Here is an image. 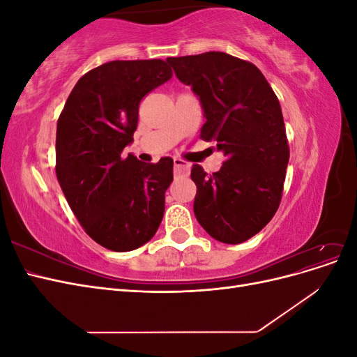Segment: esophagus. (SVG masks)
<instances>
[{"label":"esophagus","instance_id":"obj_1","mask_svg":"<svg viewBox=\"0 0 357 357\" xmlns=\"http://www.w3.org/2000/svg\"><path fill=\"white\" fill-rule=\"evenodd\" d=\"M174 172L177 176H189L190 164L181 159H174Z\"/></svg>","mask_w":357,"mask_h":357}]
</instances>
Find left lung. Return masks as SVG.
<instances>
[{
	"label": "left lung",
	"mask_w": 357,
	"mask_h": 357,
	"mask_svg": "<svg viewBox=\"0 0 357 357\" xmlns=\"http://www.w3.org/2000/svg\"><path fill=\"white\" fill-rule=\"evenodd\" d=\"M167 62L198 96L205 117L201 138L218 143L226 156L213 176L193 165V213L214 240L244 243L265 228L282 199L289 164L282 107L259 68L228 53Z\"/></svg>",
	"instance_id": "1"
}]
</instances>
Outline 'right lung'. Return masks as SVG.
Returning <instances> with one entry per match:
<instances>
[{"label":"right lung","instance_id":"add662e5","mask_svg":"<svg viewBox=\"0 0 357 357\" xmlns=\"http://www.w3.org/2000/svg\"><path fill=\"white\" fill-rule=\"evenodd\" d=\"M172 77L165 61H113L75 83L56 128V177L93 241L131 252L153 238L172 181L171 158L146 164L134 142L143 96Z\"/></svg>","mask_w":357,"mask_h":357}]
</instances>
